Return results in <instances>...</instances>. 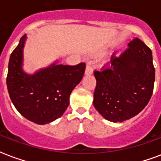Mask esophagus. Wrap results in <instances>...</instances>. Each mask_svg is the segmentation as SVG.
<instances>
[{
	"label": "esophagus",
	"mask_w": 161,
	"mask_h": 161,
	"mask_svg": "<svg viewBox=\"0 0 161 161\" xmlns=\"http://www.w3.org/2000/svg\"><path fill=\"white\" fill-rule=\"evenodd\" d=\"M92 73H93V68H92L90 65H87L85 69V74L86 75H90Z\"/></svg>",
	"instance_id": "obj_1"
}]
</instances>
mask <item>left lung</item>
<instances>
[{
    "label": "left lung",
    "mask_w": 161,
    "mask_h": 161,
    "mask_svg": "<svg viewBox=\"0 0 161 161\" xmlns=\"http://www.w3.org/2000/svg\"><path fill=\"white\" fill-rule=\"evenodd\" d=\"M110 67L94 71V105L106 120L121 122L137 116L148 105L154 90L155 70L152 51L136 38Z\"/></svg>",
    "instance_id": "left-lung-1"
}]
</instances>
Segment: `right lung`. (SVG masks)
I'll list each match as a JSON object with an SVG mask.
<instances>
[{"instance_id": "add662e5", "label": "right lung", "mask_w": 161, "mask_h": 161, "mask_svg": "<svg viewBox=\"0 0 161 161\" xmlns=\"http://www.w3.org/2000/svg\"><path fill=\"white\" fill-rule=\"evenodd\" d=\"M26 35L9 59L7 85L12 102L29 121L44 125L61 117L69 105L70 94L80 83L85 63L58 65L57 61L34 74L23 72V47Z\"/></svg>"}]
</instances>
